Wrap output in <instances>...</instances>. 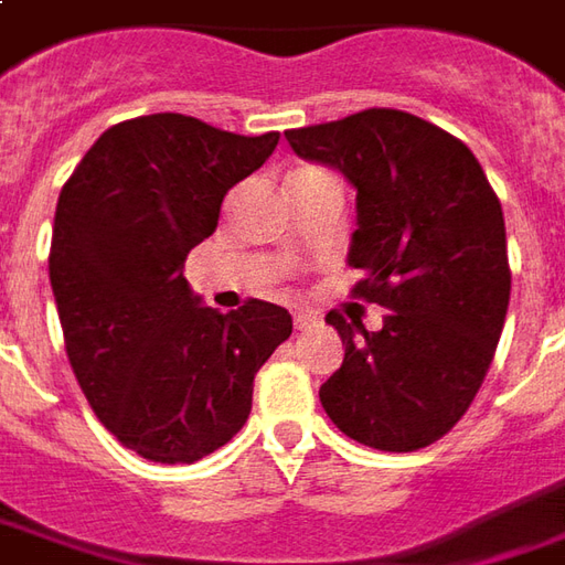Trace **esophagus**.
Here are the masks:
<instances>
[{
  "mask_svg": "<svg viewBox=\"0 0 565 565\" xmlns=\"http://www.w3.org/2000/svg\"><path fill=\"white\" fill-rule=\"evenodd\" d=\"M313 323H317V317L308 313V310H298V313H295V329H301V332H305V329H310Z\"/></svg>",
  "mask_w": 565,
  "mask_h": 565,
  "instance_id": "obj_1",
  "label": "esophagus"
}]
</instances>
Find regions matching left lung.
<instances>
[{
  "label": "left lung",
  "instance_id": "left-lung-1",
  "mask_svg": "<svg viewBox=\"0 0 565 565\" xmlns=\"http://www.w3.org/2000/svg\"><path fill=\"white\" fill-rule=\"evenodd\" d=\"M286 139L358 189L354 295L388 310L380 332L329 310L344 361L320 385V404L366 448H426L467 414L501 339L510 305L501 202L460 139L407 111L370 108Z\"/></svg>",
  "mask_w": 565,
  "mask_h": 565
}]
</instances>
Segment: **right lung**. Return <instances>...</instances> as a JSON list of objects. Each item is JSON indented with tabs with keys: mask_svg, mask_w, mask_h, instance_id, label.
Masks as SVG:
<instances>
[{
	"mask_svg": "<svg viewBox=\"0 0 565 565\" xmlns=\"http://www.w3.org/2000/svg\"><path fill=\"white\" fill-rule=\"evenodd\" d=\"M276 142L132 117L98 136L58 195L49 282L67 361L102 426L151 463L223 448L252 414L255 373L291 335L286 308L252 298L217 313L183 279L223 195Z\"/></svg>",
	"mask_w": 565,
	"mask_h": 565,
	"instance_id": "obj_1",
	"label": "right lung"
}]
</instances>
